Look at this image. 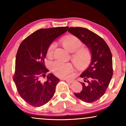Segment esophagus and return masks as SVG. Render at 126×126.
<instances>
[{
	"label": "esophagus",
	"mask_w": 126,
	"mask_h": 126,
	"mask_svg": "<svg viewBox=\"0 0 126 126\" xmlns=\"http://www.w3.org/2000/svg\"><path fill=\"white\" fill-rule=\"evenodd\" d=\"M63 80H65L66 81V82H70V83H71V82H72V81H72V80H71V79H63Z\"/></svg>",
	"instance_id": "1"
}]
</instances>
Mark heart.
I'll use <instances>...</instances> for the list:
<instances>
[{"mask_svg":"<svg viewBox=\"0 0 126 126\" xmlns=\"http://www.w3.org/2000/svg\"><path fill=\"white\" fill-rule=\"evenodd\" d=\"M63 46L69 52L76 51L81 45V42L77 37L69 35L65 37L63 40ZM56 43L53 42L50 45L47 51V56L52 55L56 47ZM89 60V53L86 49H81L77 50L73 55L74 63L77 67H82L88 63ZM52 71L57 76L60 77H66L73 71V67L69 63H63L56 61L51 63Z\"/></svg>","mask_w":126,"mask_h":126,"instance_id":"1","label":"heart"}]
</instances>
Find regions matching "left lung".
<instances>
[{
    "label": "left lung",
    "instance_id": "obj_1",
    "mask_svg": "<svg viewBox=\"0 0 126 126\" xmlns=\"http://www.w3.org/2000/svg\"><path fill=\"white\" fill-rule=\"evenodd\" d=\"M68 31L85 44L91 53L90 65L80 76L84 79L81 82L82 91L74 94L84 102H94L105 94L113 75L111 50L102 38L88 29L71 27Z\"/></svg>",
    "mask_w": 126,
    "mask_h": 126
}]
</instances>
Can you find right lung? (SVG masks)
Returning a JSON list of instances; mask_svg holds the SVG:
<instances>
[{
    "instance_id": "1",
    "label": "right lung",
    "mask_w": 126,
    "mask_h": 126,
    "mask_svg": "<svg viewBox=\"0 0 126 126\" xmlns=\"http://www.w3.org/2000/svg\"><path fill=\"white\" fill-rule=\"evenodd\" d=\"M69 27L41 29L29 35L20 44L16 53L13 80L20 97L33 107L44 106L54 96L59 79L46 74L48 47L53 41L67 31ZM47 80L43 81V77Z\"/></svg>"
}]
</instances>
